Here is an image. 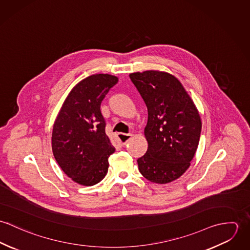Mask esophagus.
<instances>
[{
	"instance_id": "1",
	"label": "esophagus",
	"mask_w": 250,
	"mask_h": 250,
	"mask_svg": "<svg viewBox=\"0 0 250 250\" xmlns=\"http://www.w3.org/2000/svg\"><path fill=\"white\" fill-rule=\"evenodd\" d=\"M132 138V135L130 134H123V133H119L117 135V139L119 141V143L121 145H125L126 143H128Z\"/></svg>"
}]
</instances>
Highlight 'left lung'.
Returning a JSON list of instances; mask_svg holds the SVG:
<instances>
[{
  "mask_svg": "<svg viewBox=\"0 0 250 250\" xmlns=\"http://www.w3.org/2000/svg\"><path fill=\"white\" fill-rule=\"evenodd\" d=\"M148 109L145 155L138 160L144 178L167 184L181 177L198 147L202 122L192 99L176 77L158 70L131 73Z\"/></svg>",
  "mask_w": 250,
  "mask_h": 250,
  "instance_id": "left-lung-1",
  "label": "left lung"
}]
</instances>
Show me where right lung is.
Returning a JSON list of instances; mask_svg holds the SVG:
<instances>
[{
	"label": "right lung",
	"instance_id": "add662e5",
	"mask_svg": "<svg viewBox=\"0 0 250 250\" xmlns=\"http://www.w3.org/2000/svg\"><path fill=\"white\" fill-rule=\"evenodd\" d=\"M118 82L109 74H94L79 82L65 98L52 133L54 157L63 172L82 186H93L107 175L108 157L115 151L106 132L100 106Z\"/></svg>",
	"mask_w": 250,
	"mask_h": 250
}]
</instances>
